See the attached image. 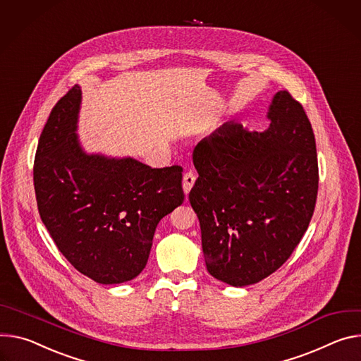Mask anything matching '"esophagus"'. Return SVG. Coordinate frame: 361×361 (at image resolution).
Here are the masks:
<instances>
[{
  "label": "esophagus",
  "instance_id": "esophagus-1",
  "mask_svg": "<svg viewBox=\"0 0 361 361\" xmlns=\"http://www.w3.org/2000/svg\"><path fill=\"white\" fill-rule=\"evenodd\" d=\"M195 180H196V176H195L193 172H186V173L183 175V183H182V186H183V192H185L186 196H188V193L190 192L192 186L195 185Z\"/></svg>",
  "mask_w": 361,
  "mask_h": 361
}]
</instances>
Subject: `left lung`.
Instances as JSON below:
<instances>
[{"label":"left lung","mask_w":361,"mask_h":361,"mask_svg":"<svg viewBox=\"0 0 361 361\" xmlns=\"http://www.w3.org/2000/svg\"><path fill=\"white\" fill-rule=\"evenodd\" d=\"M269 128L228 122L199 142L189 201L201 224L208 272L245 287L281 267L300 244L318 190L315 137L302 106L275 93Z\"/></svg>","instance_id":"obj_1"}]
</instances>
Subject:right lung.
Wrapping results in <instances>:
<instances>
[{"mask_svg":"<svg viewBox=\"0 0 361 361\" xmlns=\"http://www.w3.org/2000/svg\"><path fill=\"white\" fill-rule=\"evenodd\" d=\"M82 90L53 107L34 159L43 224L59 251L99 284H120L146 267L159 221L182 205V168L152 169L133 157L87 154L77 139Z\"/></svg>","mask_w":361,"mask_h":361,"instance_id":"1","label":"right lung"}]
</instances>
